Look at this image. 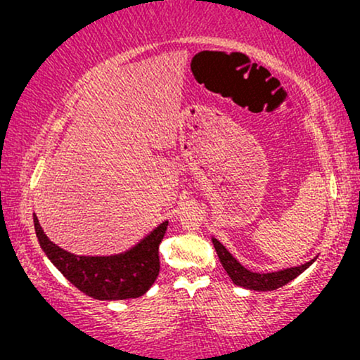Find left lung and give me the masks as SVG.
I'll return each instance as SVG.
<instances>
[{"label":"left lung","instance_id":"obj_1","mask_svg":"<svg viewBox=\"0 0 360 360\" xmlns=\"http://www.w3.org/2000/svg\"><path fill=\"white\" fill-rule=\"evenodd\" d=\"M213 245L216 249V254L223 264V267L231 280L239 287H244L248 290H257V292H270V290H277L288 282H292L293 278H297L300 274H303L309 265L314 262L309 260V262L300 265V267H292L280 270V272H272V274H255L250 272V270L244 269L238 260H236L233 255H231L223 244L219 243L218 239L213 238Z\"/></svg>","mask_w":360,"mask_h":360}]
</instances>
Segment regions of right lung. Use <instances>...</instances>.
I'll return each instance as SVG.
<instances>
[{"instance_id":"right-lung-1","label":"right lung","mask_w":360,"mask_h":360,"mask_svg":"<svg viewBox=\"0 0 360 360\" xmlns=\"http://www.w3.org/2000/svg\"><path fill=\"white\" fill-rule=\"evenodd\" d=\"M169 221L162 223L124 254L110 257L73 255L52 243L44 234L37 216L34 228L39 244L60 274L88 297L95 300L139 298L155 282L160 270L159 245L164 239Z\"/></svg>"}]
</instances>
